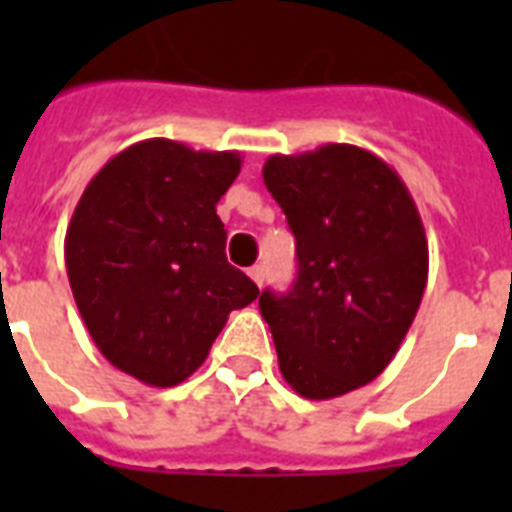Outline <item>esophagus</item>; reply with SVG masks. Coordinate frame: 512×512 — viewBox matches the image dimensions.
Returning <instances> with one entry per match:
<instances>
[{"mask_svg":"<svg viewBox=\"0 0 512 512\" xmlns=\"http://www.w3.org/2000/svg\"><path fill=\"white\" fill-rule=\"evenodd\" d=\"M249 276H252V281H255L257 287H263L265 268H263V265H252V268H249Z\"/></svg>","mask_w":512,"mask_h":512,"instance_id":"1","label":"esophagus"}]
</instances>
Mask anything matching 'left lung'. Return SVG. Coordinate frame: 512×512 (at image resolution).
<instances>
[{
  "mask_svg": "<svg viewBox=\"0 0 512 512\" xmlns=\"http://www.w3.org/2000/svg\"><path fill=\"white\" fill-rule=\"evenodd\" d=\"M265 188L297 244L289 292L265 289L279 369L311 401L345 396L393 361L428 281V239L417 204L372 151L327 143L271 156Z\"/></svg>",
  "mask_w": 512,
  "mask_h": 512,
  "instance_id": "obj_1",
  "label": "left lung"
}]
</instances>
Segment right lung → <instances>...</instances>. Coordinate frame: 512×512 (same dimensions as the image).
I'll return each mask as SVG.
<instances>
[{"label":"right lung","mask_w":512,"mask_h":512,"mask_svg":"<svg viewBox=\"0 0 512 512\" xmlns=\"http://www.w3.org/2000/svg\"><path fill=\"white\" fill-rule=\"evenodd\" d=\"M239 170L236 151L140 140L76 204L66 231L76 308L100 353L135 380L172 388L191 377L228 313L260 295L225 260L215 209Z\"/></svg>","instance_id":"add662e5"}]
</instances>
